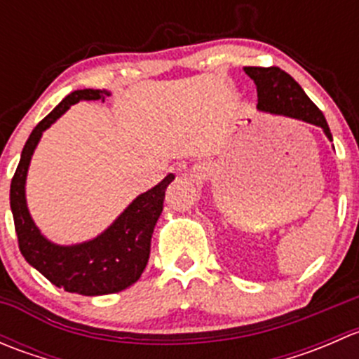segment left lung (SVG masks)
I'll list each match as a JSON object with an SVG mask.
<instances>
[{"label":"left lung","instance_id":"1","mask_svg":"<svg viewBox=\"0 0 359 359\" xmlns=\"http://www.w3.org/2000/svg\"><path fill=\"white\" fill-rule=\"evenodd\" d=\"M245 72L257 86V97H259L257 109L260 112L287 116L320 126L327 139L330 142L334 140L323 112L314 106L302 86L288 72L281 71L280 67H245Z\"/></svg>","mask_w":359,"mask_h":359}]
</instances>
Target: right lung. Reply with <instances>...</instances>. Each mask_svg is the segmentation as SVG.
Segmentation results:
<instances>
[{"mask_svg":"<svg viewBox=\"0 0 359 359\" xmlns=\"http://www.w3.org/2000/svg\"><path fill=\"white\" fill-rule=\"evenodd\" d=\"M109 95V90L93 88L69 93L31 132L10 186V208L24 259L55 287L88 297L121 292L139 280L149 260L151 238L163 212L165 191L175 175L170 173L158 186L139 194L95 238L72 245H59L48 240L36 226L25 198V182L43 132L74 104L81 100H104Z\"/></svg>","mask_w":359,"mask_h":359,"instance_id":"obj_1","label":"right lung"}]
</instances>
